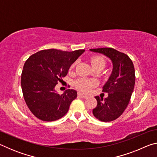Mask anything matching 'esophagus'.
I'll use <instances>...</instances> for the list:
<instances>
[{"instance_id":"1","label":"esophagus","mask_w":157,"mask_h":157,"mask_svg":"<svg viewBox=\"0 0 157 157\" xmlns=\"http://www.w3.org/2000/svg\"><path fill=\"white\" fill-rule=\"evenodd\" d=\"M78 94L79 96H80V97H82V98H88V97H89V95H87V94H83V93H80V92H79Z\"/></svg>"}]
</instances>
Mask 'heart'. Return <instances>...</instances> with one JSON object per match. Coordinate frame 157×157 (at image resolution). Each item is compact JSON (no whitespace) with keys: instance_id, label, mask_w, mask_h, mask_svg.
<instances>
[{"instance_id":"b5f03b06","label":"heart","mask_w":157,"mask_h":157,"mask_svg":"<svg viewBox=\"0 0 157 157\" xmlns=\"http://www.w3.org/2000/svg\"><path fill=\"white\" fill-rule=\"evenodd\" d=\"M90 63H91L93 68L95 67H100L103 68L105 65L104 59L100 56L92 57L90 59ZM75 64V63H73L71 65L70 70L74 68ZM95 85H96V81L91 79L79 78L74 82V86H75V88L82 91H89L92 88H94Z\"/></svg>"}]
</instances>
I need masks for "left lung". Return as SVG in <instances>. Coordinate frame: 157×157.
<instances>
[{
	"mask_svg": "<svg viewBox=\"0 0 157 157\" xmlns=\"http://www.w3.org/2000/svg\"><path fill=\"white\" fill-rule=\"evenodd\" d=\"M109 58L113 70L109 78L103 86V92L108 93L106 98L95 96L96 107L93 114L98 120L110 122L116 120L128 105L135 84V70L131 59L124 53L111 48L90 49Z\"/></svg>",
	"mask_w": 157,
	"mask_h": 157,
	"instance_id": "left-lung-1",
	"label": "left lung"
}]
</instances>
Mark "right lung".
I'll return each instance as SVG.
<instances>
[{
    "mask_svg": "<svg viewBox=\"0 0 157 157\" xmlns=\"http://www.w3.org/2000/svg\"><path fill=\"white\" fill-rule=\"evenodd\" d=\"M84 51L43 50L26 61L21 74V88L26 105L36 118L51 122L68 112L71 103L77 98V91L68 89L60 95L55 87Z\"/></svg>",
    "mask_w": 157,
    "mask_h": 157,
    "instance_id": "add662e5",
    "label": "right lung"
}]
</instances>
